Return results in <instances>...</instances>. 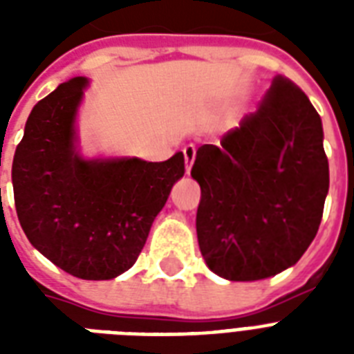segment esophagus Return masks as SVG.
Listing matches in <instances>:
<instances>
[{
    "mask_svg": "<svg viewBox=\"0 0 354 354\" xmlns=\"http://www.w3.org/2000/svg\"><path fill=\"white\" fill-rule=\"evenodd\" d=\"M183 158H185V171H187L189 174V172H191V167H193L194 163V158H196V147H194L193 143L183 147Z\"/></svg>",
    "mask_w": 354,
    "mask_h": 354,
    "instance_id": "1",
    "label": "esophagus"
}]
</instances>
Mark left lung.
Returning a JSON list of instances; mask_svg holds the SVG:
<instances>
[{"mask_svg":"<svg viewBox=\"0 0 354 354\" xmlns=\"http://www.w3.org/2000/svg\"><path fill=\"white\" fill-rule=\"evenodd\" d=\"M196 235L211 272L257 281L296 264L318 233L329 191L324 128L308 97L277 75L253 113L202 145Z\"/></svg>","mask_w":354,"mask_h":354,"instance_id":"obj_1","label":"left lung"}]
</instances>
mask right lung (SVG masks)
Instances as JSON below:
<instances>
[{
    "label": "right lung",
    "instance_id": "obj_1",
    "mask_svg": "<svg viewBox=\"0 0 354 354\" xmlns=\"http://www.w3.org/2000/svg\"><path fill=\"white\" fill-rule=\"evenodd\" d=\"M84 86L75 77L32 108L14 152V204L30 244L58 268L113 279L138 261L185 160H82L73 122Z\"/></svg>",
    "mask_w": 354,
    "mask_h": 354
}]
</instances>
